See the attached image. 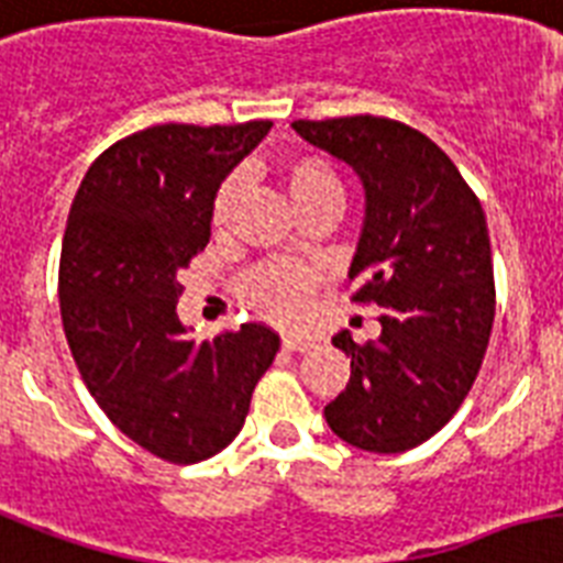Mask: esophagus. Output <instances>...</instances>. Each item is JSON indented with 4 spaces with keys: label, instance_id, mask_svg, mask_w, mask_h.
<instances>
[{
    "label": "esophagus",
    "instance_id": "1",
    "mask_svg": "<svg viewBox=\"0 0 563 563\" xmlns=\"http://www.w3.org/2000/svg\"><path fill=\"white\" fill-rule=\"evenodd\" d=\"M312 346H314L312 338L283 335V350H289V353H306V350H312Z\"/></svg>",
    "mask_w": 563,
    "mask_h": 563
}]
</instances>
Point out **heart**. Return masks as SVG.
Instances as JSON below:
<instances>
[{"mask_svg": "<svg viewBox=\"0 0 563 563\" xmlns=\"http://www.w3.org/2000/svg\"><path fill=\"white\" fill-rule=\"evenodd\" d=\"M280 185L295 210L318 202V199H327V196H335V199L344 196L338 173L318 155H297V158L283 164ZM236 196H240V181L228 178L213 199V228L222 231V228L231 225ZM318 283H321V277L312 268L291 266V263H268V266H260L245 274V280L240 283V297L242 303L249 306L251 312H257L260 318L289 327L306 314L309 297L318 289Z\"/></svg>", "mask_w": 563, "mask_h": 563, "instance_id": "1", "label": "heart"}]
</instances>
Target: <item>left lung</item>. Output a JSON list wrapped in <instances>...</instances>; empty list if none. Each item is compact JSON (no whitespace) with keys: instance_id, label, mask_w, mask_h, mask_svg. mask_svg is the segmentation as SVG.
I'll return each mask as SVG.
<instances>
[{"instance_id":"1","label":"left lung","mask_w":563,"mask_h":563,"mask_svg":"<svg viewBox=\"0 0 563 563\" xmlns=\"http://www.w3.org/2000/svg\"><path fill=\"white\" fill-rule=\"evenodd\" d=\"M295 132L358 173L364 231L350 280L378 306L382 335L355 344L350 382L323 408L335 437L373 454L422 445L472 390L495 321L486 213L428 135L390 118L295 121Z\"/></svg>"}]
</instances>
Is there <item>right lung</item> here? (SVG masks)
I'll use <instances>...</instances> for the list:
<instances>
[{
    "label": "right lung",
    "instance_id": "obj_1",
    "mask_svg": "<svg viewBox=\"0 0 563 563\" xmlns=\"http://www.w3.org/2000/svg\"><path fill=\"white\" fill-rule=\"evenodd\" d=\"M272 121L162 123L91 162L68 210L59 314L86 387L118 431L167 463L234 442L280 338L242 323L196 344L178 321V274L205 251L219 185Z\"/></svg>",
    "mask_w": 563,
    "mask_h": 563
}]
</instances>
